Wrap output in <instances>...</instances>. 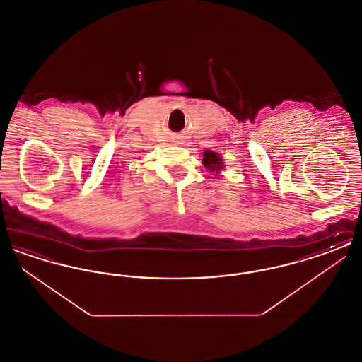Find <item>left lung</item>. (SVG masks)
I'll list each match as a JSON object with an SVG mask.
<instances>
[{"mask_svg": "<svg viewBox=\"0 0 362 362\" xmlns=\"http://www.w3.org/2000/svg\"><path fill=\"white\" fill-rule=\"evenodd\" d=\"M202 164L207 168V171L210 173H220L224 170V158L218 155L214 151L207 149L204 152V158H202Z\"/></svg>", "mask_w": 362, "mask_h": 362, "instance_id": "left-lung-1", "label": "left lung"}]
</instances>
